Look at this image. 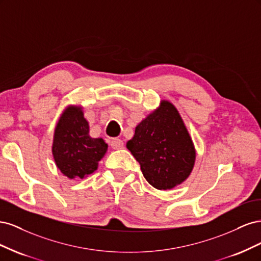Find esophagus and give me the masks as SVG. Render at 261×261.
Here are the masks:
<instances>
[{"mask_svg": "<svg viewBox=\"0 0 261 261\" xmlns=\"http://www.w3.org/2000/svg\"><path fill=\"white\" fill-rule=\"evenodd\" d=\"M111 147L113 148V149H122L123 147H124V143H123V140H121V139H113L112 141H111Z\"/></svg>", "mask_w": 261, "mask_h": 261, "instance_id": "esophagus-1", "label": "esophagus"}]
</instances>
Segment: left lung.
I'll return each mask as SVG.
<instances>
[{
	"label": "left lung",
	"mask_w": 261,
	"mask_h": 261,
	"mask_svg": "<svg viewBox=\"0 0 261 261\" xmlns=\"http://www.w3.org/2000/svg\"><path fill=\"white\" fill-rule=\"evenodd\" d=\"M126 147L148 183L160 191L183 183L196 160L192 137L177 109L167 100L137 125Z\"/></svg>",
	"instance_id": "obj_1"
}]
</instances>
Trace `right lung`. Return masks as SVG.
<instances>
[{
	"mask_svg": "<svg viewBox=\"0 0 261 261\" xmlns=\"http://www.w3.org/2000/svg\"><path fill=\"white\" fill-rule=\"evenodd\" d=\"M108 144L89 136L82 107L69 106L55 126L52 154L58 169L68 178H84L98 169Z\"/></svg>",
	"mask_w": 261,
	"mask_h": 261,
	"instance_id": "right-lung-1",
	"label": "right lung"
}]
</instances>
